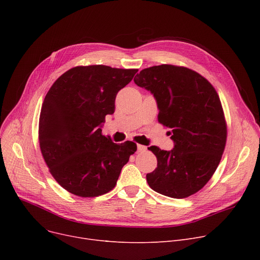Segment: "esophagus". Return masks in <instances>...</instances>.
<instances>
[{
	"label": "esophagus",
	"instance_id": "1",
	"mask_svg": "<svg viewBox=\"0 0 260 260\" xmlns=\"http://www.w3.org/2000/svg\"><path fill=\"white\" fill-rule=\"evenodd\" d=\"M137 147H138V152H139V153H141V152H145V151H146V146H144V145L138 144V145H137Z\"/></svg>",
	"mask_w": 260,
	"mask_h": 260
}]
</instances>
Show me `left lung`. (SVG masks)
Listing matches in <instances>:
<instances>
[{"label":"left lung","instance_id":"left-lung-1","mask_svg":"<svg viewBox=\"0 0 260 260\" xmlns=\"http://www.w3.org/2000/svg\"><path fill=\"white\" fill-rule=\"evenodd\" d=\"M138 86L151 91L159 109L158 121L171 128V151L148 147L157 168L146 175L155 192L185 198L208 183L221 160L226 124L219 95L210 82L186 67L162 64L135 77Z\"/></svg>","mask_w":260,"mask_h":260}]
</instances>
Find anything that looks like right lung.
Returning a JSON list of instances; mask_svg holds the SVG:
<instances>
[{"label": "right lung", "instance_id": "obj_1", "mask_svg": "<svg viewBox=\"0 0 260 260\" xmlns=\"http://www.w3.org/2000/svg\"><path fill=\"white\" fill-rule=\"evenodd\" d=\"M137 72L77 66L46 93L39 121L41 153L53 178L70 193L80 197L108 193L137 151L133 141L114 143L101 129L105 116L115 112L118 91Z\"/></svg>", "mask_w": 260, "mask_h": 260}]
</instances>
